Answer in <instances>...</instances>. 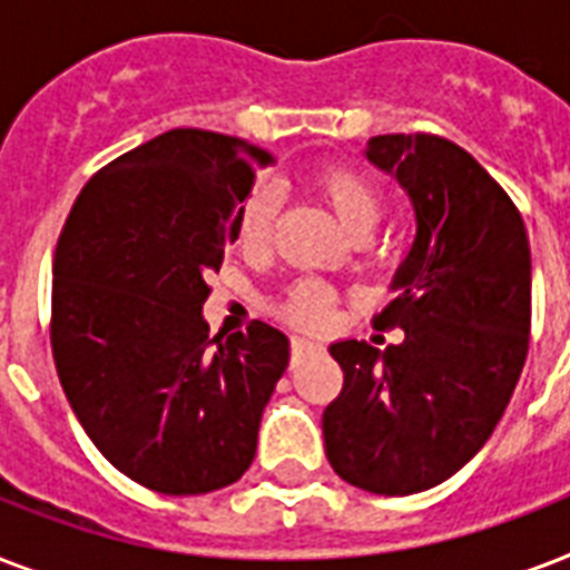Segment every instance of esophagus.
I'll list each match as a JSON object with an SVG mask.
<instances>
[{
    "mask_svg": "<svg viewBox=\"0 0 570 570\" xmlns=\"http://www.w3.org/2000/svg\"><path fill=\"white\" fill-rule=\"evenodd\" d=\"M320 352H322V346H320V343H313V340H307V337L289 340V355H293L295 364H298V361H304V357L320 355Z\"/></svg>",
    "mask_w": 570,
    "mask_h": 570,
    "instance_id": "esophagus-1",
    "label": "esophagus"
}]
</instances>
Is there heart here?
I'll return each instance as SVG.
<instances>
[{
  "mask_svg": "<svg viewBox=\"0 0 570 570\" xmlns=\"http://www.w3.org/2000/svg\"><path fill=\"white\" fill-rule=\"evenodd\" d=\"M311 189L320 195V200L328 206L340 227L352 239H364L381 218V195L366 174H361L352 165L322 163L313 168ZM275 195L266 189L254 191L245 200L236 222V242L242 250H259L272 236L275 224ZM334 313V293L328 284L316 277H298L286 286L284 295L275 302L277 320L289 322L295 328H325Z\"/></svg>",
  "mask_w": 570,
  "mask_h": 570,
  "instance_id": "b5f03b06",
  "label": "heart"
}]
</instances>
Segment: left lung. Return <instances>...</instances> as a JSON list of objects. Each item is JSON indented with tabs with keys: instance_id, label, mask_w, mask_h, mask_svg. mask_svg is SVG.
I'll return each mask as SVG.
<instances>
[{
	"instance_id": "obj_1",
	"label": "left lung",
	"mask_w": 570,
	"mask_h": 570,
	"mask_svg": "<svg viewBox=\"0 0 570 570\" xmlns=\"http://www.w3.org/2000/svg\"><path fill=\"white\" fill-rule=\"evenodd\" d=\"M366 159L411 195L416 236L399 295L373 320L405 340L384 352L343 340V390L322 414L334 473L407 497L459 473L500 423L532 322L527 227L503 186L441 136H375Z\"/></svg>"
}]
</instances>
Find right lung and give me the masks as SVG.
Instances as JSON below:
<instances>
[{"mask_svg": "<svg viewBox=\"0 0 570 570\" xmlns=\"http://www.w3.org/2000/svg\"><path fill=\"white\" fill-rule=\"evenodd\" d=\"M268 163L245 138L171 129L94 174L58 236L49 340L67 402L94 446L159 494L218 491L250 468L289 361L266 322L209 340L200 316Z\"/></svg>", "mask_w": 570, "mask_h": 570, "instance_id": "1", "label": "right lung"}]
</instances>
